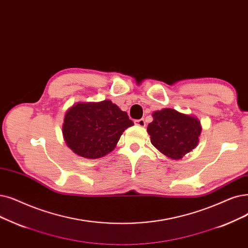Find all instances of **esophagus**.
<instances>
[{"label":"esophagus","instance_id":"esophagus-1","mask_svg":"<svg viewBox=\"0 0 248 248\" xmlns=\"http://www.w3.org/2000/svg\"><path fill=\"white\" fill-rule=\"evenodd\" d=\"M135 124H136L137 125H139V126H142V127L146 125V122H145L144 118H141V120H137V121H135Z\"/></svg>","mask_w":248,"mask_h":248}]
</instances>
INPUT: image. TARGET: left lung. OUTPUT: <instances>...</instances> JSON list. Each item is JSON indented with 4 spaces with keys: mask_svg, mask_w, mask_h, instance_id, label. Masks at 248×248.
<instances>
[{
    "mask_svg": "<svg viewBox=\"0 0 248 248\" xmlns=\"http://www.w3.org/2000/svg\"><path fill=\"white\" fill-rule=\"evenodd\" d=\"M153 122L148 124L151 143L161 153L179 160L195 149L202 132L197 117L180 113L172 108L153 112Z\"/></svg>",
    "mask_w": 248,
    "mask_h": 248,
    "instance_id": "obj_1",
    "label": "left lung"
}]
</instances>
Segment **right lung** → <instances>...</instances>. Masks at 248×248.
Masks as SVG:
<instances>
[{
	"label": "right lung",
	"mask_w": 248,
	"mask_h": 248,
	"mask_svg": "<svg viewBox=\"0 0 248 248\" xmlns=\"http://www.w3.org/2000/svg\"><path fill=\"white\" fill-rule=\"evenodd\" d=\"M134 123L110 100L78 102L66 112L62 135L77 155L97 159L114 150L120 138Z\"/></svg>",
	"instance_id": "add662e5"
}]
</instances>
